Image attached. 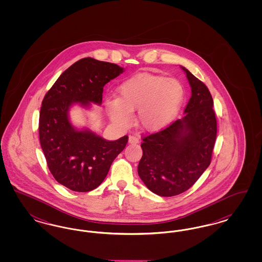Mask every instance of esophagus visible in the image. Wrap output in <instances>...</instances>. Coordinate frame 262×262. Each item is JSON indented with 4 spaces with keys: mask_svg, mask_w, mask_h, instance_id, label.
<instances>
[{
    "mask_svg": "<svg viewBox=\"0 0 262 262\" xmlns=\"http://www.w3.org/2000/svg\"><path fill=\"white\" fill-rule=\"evenodd\" d=\"M128 142L130 143V144H137L139 142V140H138V138L137 137H135V136H129L128 137Z\"/></svg>",
    "mask_w": 262,
    "mask_h": 262,
    "instance_id": "1",
    "label": "esophagus"
}]
</instances>
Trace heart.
Wrapping results in <instances>:
<instances>
[{
    "label": "heart",
    "mask_w": 262,
    "mask_h": 262,
    "mask_svg": "<svg viewBox=\"0 0 262 262\" xmlns=\"http://www.w3.org/2000/svg\"><path fill=\"white\" fill-rule=\"evenodd\" d=\"M185 99V88L176 78L139 74L118 88V98L107 103L114 122L127 125L132 112L137 111V122L145 132H158L169 125Z\"/></svg>",
    "instance_id": "heart-1"
}]
</instances>
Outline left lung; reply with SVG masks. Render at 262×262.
<instances>
[{
    "label": "left lung",
    "mask_w": 262,
    "mask_h": 262,
    "mask_svg": "<svg viewBox=\"0 0 262 262\" xmlns=\"http://www.w3.org/2000/svg\"><path fill=\"white\" fill-rule=\"evenodd\" d=\"M187 75L191 96L185 116L159 133L143 137L137 172L144 185L160 196L187 190L211 162L217 122L207 86L181 67Z\"/></svg>",
    "instance_id": "left-lung-1"
}]
</instances>
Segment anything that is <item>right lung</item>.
I'll use <instances>...</instances> for the list:
<instances>
[{"label": "right lung", "mask_w": 262, "mask_h": 262, "mask_svg": "<svg viewBox=\"0 0 262 262\" xmlns=\"http://www.w3.org/2000/svg\"><path fill=\"white\" fill-rule=\"evenodd\" d=\"M124 73L116 63L83 58L66 70L42 101L39 139L55 180L74 191L99 187L115 158L124 150L127 136L106 140L88 128L77 129L70 121L75 104L101 105L103 88Z\"/></svg>", "instance_id": "right-lung-1"}]
</instances>
